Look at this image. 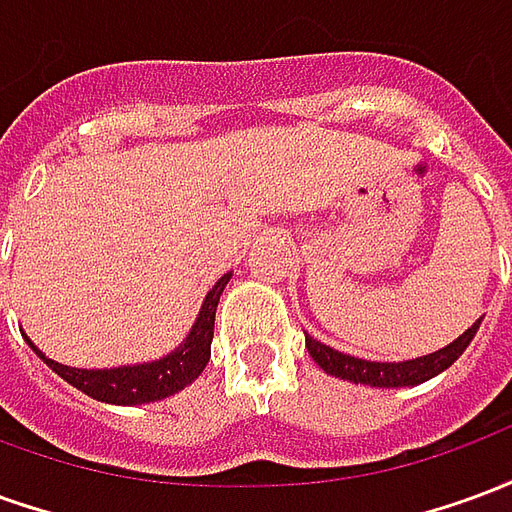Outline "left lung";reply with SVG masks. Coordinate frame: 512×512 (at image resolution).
I'll return each mask as SVG.
<instances>
[{
	"mask_svg": "<svg viewBox=\"0 0 512 512\" xmlns=\"http://www.w3.org/2000/svg\"><path fill=\"white\" fill-rule=\"evenodd\" d=\"M480 321H474L450 345H444V348L433 351V354L406 359V362H370V359H359V356H348L343 351H334V348L323 345L321 340H315L310 334H304V337H307V351H310L315 365L321 367L323 373H329L334 378H343V381H351V384L397 389V386H417L422 381H428V378L444 373L469 348L474 334L480 329Z\"/></svg>",
	"mask_w": 512,
	"mask_h": 512,
	"instance_id": "8db88e82",
	"label": "left lung"
}]
</instances>
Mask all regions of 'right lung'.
I'll return each mask as SVG.
<instances>
[{
    "instance_id": "add662e5",
    "label": "right lung",
    "mask_w": 512,
    "mask_h": 512,
    "mask_svg": "<svg viewBox=\"0 0 512 512\" xmlns=\"http://www.w3.org/2000/svg\"><path fill=\"white\" fill-rule=\"evenodd\" d=\"M233 274H224L202 301L200 315L186 334V340L172 351V354L153 359V362H142V365H120V367H104V370H82V367H68L54 362L40 351L38 345L29 337L27 345L35 354L46 362V365L65 378L68 384L76 386L79 392L90 395L93 400L101 403H112V406H142V403H156L164 397L175 395L180 389L200 378V373L211 359V340H213V321H216V307H219V296L227 288Z\"/></svg>"
}]
</instances>
